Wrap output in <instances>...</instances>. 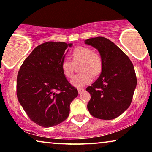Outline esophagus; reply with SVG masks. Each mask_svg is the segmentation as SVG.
<instances>
[{"label": "esophagus", "instance_id": "obj_1", "mask_svg": "<svg viewBox=\"0 0 152 152\" xmlns=\"http://www.w3.org/2000/svg\"><path fill=\"white\" fill-rule=\"evenodd\" d=\"M78 93H81L84 91V89H83V88H78Z\"/></svg>", "mask_w": 152, "mask_h": 152}]
</instances>
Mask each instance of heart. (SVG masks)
<instances>
[{"instance_id":"heart-1","label":"heart","mask_w":152,"mask_h":152,"mask_svg":"<svg viewBox=\"0 0 152 152\" xmlns=\"http://www.w3.org/2000/svg\"><path fill=\"white\" fill-rule=\"evenodd\" d=\"M71 57L74 64L80 62V71L81 72L73 78L71 81L73 86L80 88L88 85L93 80V76H98L102 72V59L99 54L93 52L89 48L78 46L72 52ZM72 63L69 60L64 59L61 64L63 74L68 78L74 76V67Z\"/></svg>"}]
</instances>
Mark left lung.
<instances>
[{
	"instance_id": "8db88e82",
	"label": "left lung",
	"mask_w": 152,
	"mask_h": 152,
	"mask_svg": "<svg viewBox=\"0 0 152 152\" xmlns=\"http://www.w3.org/2000/svg\"><path fill=\"white\" fill-rule=\"evenodd\" d=\"M86 44L97 49L103 61L100 76L86 88L91 96L88 111L99 119L116 118L131 104L137 86L133 64L118 46L106 38H89Z\"/></svg>"
}]
</instances>
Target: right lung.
Returning a JSON list of instances; mask_svg holds the SVG:
<instances>
[{
    "instance_id": "right-lung-1",
    "label": "right lung",
    "mask_w": 152,
    "mask_h": 152,
    "mask_svg": "<svg viewBox=\"0 0 152 152\" xmlns=\"http://www.w3.org/2000/svg\"><path fill=\"white\" fill-rule=\"evenodd\" d=\"M72 43L49 41L38 45L21 66L17 96L32 121L42 127L56 126L69 115L78 90L62 72L64 52Z\"/></svg>"
}]
</instances>
